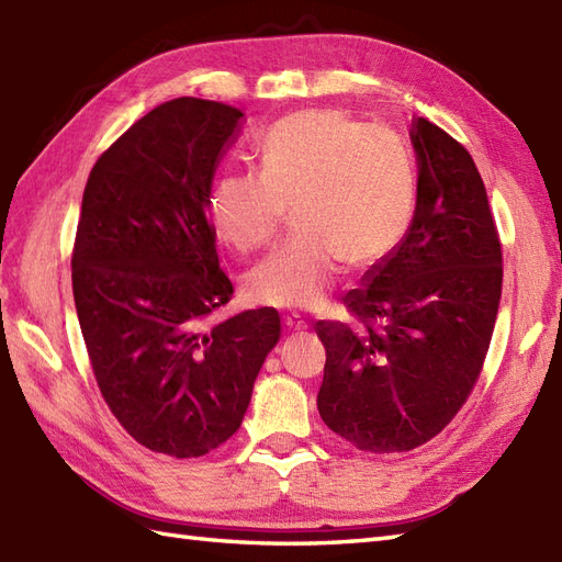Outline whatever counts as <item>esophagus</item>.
Listing matches in <instances>:
<instances>
[{
  "label": "esophagus",
  "instance_id": "34e87169",
  "mask_svg": "<svg viewBox=\"0 0 562 562\" xmlns=\"http://www.w3.org/2000/svg\"><path fill=\"white\" fill-rule=\"evenodd\" d=\"M284 328L286 330H292V333H304L308 325H306V321H302L299 316H284Z\"/></svg>",
  "mask_w": 562,
  "mask_h": 562
}]
</instances>
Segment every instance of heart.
<instances>
[{"label": "heart", "instance_id": "b5f03b06", "mask_svg": "<svg viewBox=\"0 0 562 562\" xmlns=\"http://www.w3.org/2000/svg\"><path fill=\"white\" fill-rule=\"evenodd\" d=\"M290 205L294 229L246 278L256 304L316 308L345 260L367 268L400 244L414 205V177L400 143L335 110L284 116L260 140V169H232L207 195L220 239L263 249Z\"/></svg>", "mask_w": 562, "mask_h": 562}]
</instances>
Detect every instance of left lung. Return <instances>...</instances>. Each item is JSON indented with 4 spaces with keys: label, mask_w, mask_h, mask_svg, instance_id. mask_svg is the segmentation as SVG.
<instances>
[{
    "label": "left lung",
    "mask_w": 562,
    "mask_h": 562,
    "mask_svg": "<svg viewBox=\"0 0 562 562\" xmlns=\"http://www.w3.org/2000/svg\"><path fill=\"white\" fill-rule=\"evenodd\" d=\"M416 207L367 290L347 294L363 330L318 321L321 419L367 452L438 436L472 393L491 345L503 254L472 155L424 116L412 122Z\"/></svg>",
    "instance_id": "8db88e82"
}]
</instances>
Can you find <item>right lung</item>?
Segmentation results:
<instances>
[{"label": "right lung", "instance_id": "obj_1", "mask_svg": "<svg viewBox=\"0 0 562 562\" xmlns=\"http://www.w3.org/2000/svg\"><path fill=\"white\" fill-rule=\"evenodd\" d=\"M244 114L177 98L100 155L71 256L78 323L100 393L140 446L201 458L237 434L280 340L278 311L207 318L232 299L207 195Z\"/></svg>", "mask_w": 562, "mask_h": 562}]
</instances>
